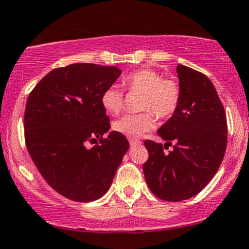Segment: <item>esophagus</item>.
<instances>
[{
	"mask_svg": "<svg viewBox=\"0 0 249 249\" xmlns=\"http://www.w3.org/2000/svg\"><path fill=\"white\" fill-rule=\"evenodd\" d=\"M129 143H130V145L131 147H134V145H137V144H140V142L139 140H135V139H129Z\"/></svg>",
	"mask_w": 249,
	"mask_h": 249,
	"instance_id": "34e87169",
	"label": "esophagus"
}]
</instances>
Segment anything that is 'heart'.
Wrapping results in <instances>:
<instances>
[{
	"mask_svg": "<svg viewBox=\"0 0 249 249\" xmlns=\"http://www.w3.org/2000/svg\"><path fill=\"white\" fill-rule=\"evenodd\" d=\"M129 92H142L139 114H127L113 122L116 133L136 139L155 127V114L159 119H168L177 110L180 101V85L176 79L163 77L154 69H139L122 79ZM124 92L110 86L101 94V105L107 113L116 115L124 107Z\"/></svg>",
	"mask_w": 249,
	"mask_h": 249,
	"instance_id": "b5f03b06",
	"label": "heart"
}]
</instances>
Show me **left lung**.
Segmentation results:
<instances>
[{"instance_id":"left-lung-1","label":"left lung","mask_w":249,"mask_h":249,"mask_svg":"<svg viewBox=\"0 0 249 249\" xmlns=\"http://www.w3.org/2000/svg\"><path fill=\"white\" fill-rule=\"evenodd\" d=\"M182 94L174 115L160 128L165 144L145 140V182L160 199L194 197L217 174L227 145V121L217 90L205 74L178 65ZM174 143L169 154L164 149Z\"/></svg>"}]
</instances>
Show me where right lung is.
<instances>
[{"label": "right lung", "mask_w": 249, "mask_h": 249, "mask_svg": "<svg viewBox=\"0 0 249 249\" xmlns=\"http://www.w3.org/2000/svg\"><path fill=\"white\" fill-rule=\"evenodd\" d=\"M115 66L78 63L52 70L28 96L24 140L35 165L58 194L92 201L107 192L129 142L110 131L101 94L120 77ZM87 142L96 145L87 148Z\"/></svg>", "instance_id": "obj_1"}]
</instances>
